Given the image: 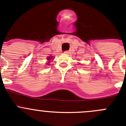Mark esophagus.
<instances>
[{"mask_svg": "<svg viewBox=\"0 0 126 126\" xmlns=\"http://www.w3.org/2000/svg\"><path fill=\"white\" fill-rule=\"evenodd\" d=\"M64 54H66V55H68L69 53H70V51H65L64 52Z\"/></svg>", "mask_w": 126, "mask_h": 126, "instance_id": "obj_1", "label": "esophagus"}]
</instances>
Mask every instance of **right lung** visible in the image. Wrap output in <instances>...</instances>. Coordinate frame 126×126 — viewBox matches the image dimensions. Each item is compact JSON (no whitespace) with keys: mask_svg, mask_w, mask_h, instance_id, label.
<instances>
[{"mask_svg":"<svg viewBox=\"0 0 126 126\" xmlns=\"http://www.w3.org/2000/svg\"><path fill=\"white\" fill-rule=\"evenodd\" d=\"M53 56H48V57L47 58V64H49V63H50V62H51V60H53V59H54V58H53Z\"/></svg>","mask_w":126,"mask_h":126,"instance_id":"add662e5","label":"right lung"}]
</instances>
